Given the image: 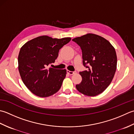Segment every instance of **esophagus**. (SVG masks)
Instances as JSON below:
<instances>
[{"mask_svg":"<svg viewBox=\"0 0 134 134\" xmlns=\"http://www.w3.org/2000/svg\"><path fill=\"white\" fill-rule=\"evenodd\" d=\"M67 72H68V73H69L70 75H72L73 74H75V73H76V71H73V72H72V71L67 70Z\"/></svg>","mask_w":134,"mask_h":134,"instance_id":"34e87169","label":"esophagus"}]
</instances>
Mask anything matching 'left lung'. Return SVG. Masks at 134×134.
<instances>
[{
  "label": "left lung",
  "instance_id": "left-lung-1",
  "mask_svg": "<svg viewBox=\"0 0 134 134\" xmlns=\"http://www.w3.org/2000/svg\"><path fill=\"white\" fill-rule=\"evenodd\" d=\"M72 40L80 46L83 66L87 69L79 72L82 81L76 84V88L87 96H96L105 91L115 74V49L105 38L95 34H87Z\"/></svg>",
  "mask_w": 134,
  "mask_h": 134
}]
</instances>
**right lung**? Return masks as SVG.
Masks as SVG:
<instances>
[{"label":"right lung","mask_w":134,"mask_h":134,"mask_svg":"<svg viewBox=\"0 0 134 134\" xmlns=\"http://www.w3.org/2000/svg\"><path fill=\"white\" fill-rule=\"evenodd\" d=\"M70 40V37L53 39L42 36L21 48L18 57L19 72L23 83L33 94L47 97L61 88L66 70L48 66L54 63L60 49Z\"/></svg>","instance_id":"right-lung-1"}]
</instances>
